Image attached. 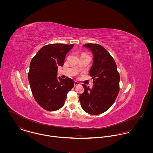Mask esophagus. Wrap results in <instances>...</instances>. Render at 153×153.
<instances>
[{"label":"esophagus","mask_w":153,"mask_h":153,"mask_svg":"<svg viewBox=\"0 0 153 153\" xmlns=\"http://www.w3.org/2000/svg\"><path fill=\"white\" fill-rule=\"evenodd\" d=\"M79 85V84L78 82H76V81H75L74 82V86L75 87H76V86H77V85Z\"/></svg>","instance_id":"34e87169"}]
</instances>
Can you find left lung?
Returning a JSON list of instances; mask_svg holds the SVG:
<instances>
[{
    "label": "left lung",
    "instance_id": "left-lung-1",
    "mask_svg": "<svg viewBox=\"0 0 153 153\" xmlns=\"http://www.w3.org/2000/svg\"><path fill=\"white\" fill-rule=\"evenodd\" d=\"M83 46L94 56L89 71L94 85L91 89L82 84L85 91L79 95V100L86 112L98 115L107 111L115 101L120 91V74L114 59L104 47L97 44Z\"/></svg>",
    "mask_w": 153,
    "mask_h": 153
}]
</instances>
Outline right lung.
Masks as SVG:
<instances>
[{
	"label": "right lung",
	"mask_w": 153,
	"mask_h": 153,
	"mask_svg": "<svg viewBox=\"0 0 153 153\" xmlns=\"http://www.w3.org/2000/svg\"><path fill=\"white\" fill-rule=\"evenodd\" d=\"M74 44L44 46L32 58L28 79L33 97L44 109L54 111L64 105L68 92L74 86L69 78H57L58 66H62L66 53Z\"/></svg>",
	"instance_id": "add662e5"
}]
</instances>
